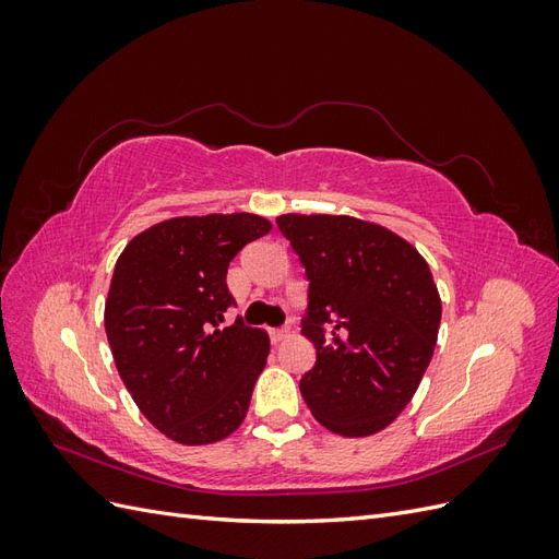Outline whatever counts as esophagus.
Instances as JSON below:
<instances>
[{
  "mask_svg": "<svg viewBox=\"0 0 559 559\" xmlns=\"http://www.w3.org/2000/svg\"><path fill=\"white\" fill-rule=\"evenodd\" d=\"M267 333H270V341H273L275 345L282 343V341H286V337H289V329H270Z\"/></svg>",
  "mask_w": 559,
  "mask_h": 559,
  "instance_id": "esophagus-1",
  "label": "esophagus"
}]
</instances>
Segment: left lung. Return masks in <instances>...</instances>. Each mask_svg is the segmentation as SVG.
<instances>
[{
	"mask_svg": "<svg viewBox=\"0 0 559 559\" xmlns=\"http://www.w3.org/2000/svg\"><path fill=\"white\" fill-rule=\"evenodd\" d=\"M277 226L310 280L300 326L317 361L300 394L329 431L378 433L433 357L441 296L431 270L396 233L354 216L282 214Z\"/></svg>",
	"mask_w": 559,
	"mask_h": 559,
	"instance_id": "8db88e82",
	"label": "left lung"
}]
</instances>
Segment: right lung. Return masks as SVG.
Returning a JSON list of instances; mask_svg holds the SVG:
<instances>
[{"instance_id":"add662e5","label":"right lung","mask_w":559,"mask_h":559,"mask_svg":"<svg viewBox=\"0 0 559 559\" xmlns=\"http://www.w3.org/2000/svg\"><path fill=\"white\" fill-rule=\"evenodd\" d=\"M273 224L259 214L167 218L132 238L105 302L114 361L144 417L181 445H207L242 425L270 352L238 317L228 263Z\"/></svg>"}]
</instances>
